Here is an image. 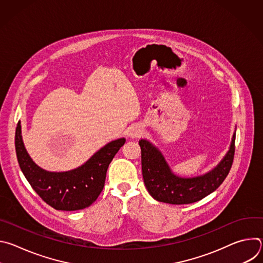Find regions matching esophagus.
<instances>
[{
    "label": "esophagus",
    "mask_w": 263,
    "mask_h": 263,
    "mask_svg": "<svg viewBox=\"0 0 263 263\" xmlns=\"http://www.w3.org/2000/svg\"><path fill=\"white\" fill-rule=\"evenodd\" d=\"M143 128L140 125H134L133 127L130 128L129 130V137L132 139L138 138L143 134Z\"/></svg>",
    "instance_id": "1"
}]
</instances>
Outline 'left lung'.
I'll list each match as a JSON object with an SVG mask.
<instances>
[{
  "instance_id": "obj_1",
  "label": "left lung",
  "mask_w": 263,
  "mask_h": 263,
  "mask_svg": "<svg viewBox=\"0 0 263 263\" xmlns=\"http://www.w3.org/2000/svg\"><path fill=\"white\" fill-rule=\"evenodd\" d=\"M141 170L148 194L156 201L182 205L198 202L213 193L228 176L235 152V132L228 152L211 171L196 177L174 174L164 156L152 142L140 139Z\"/></svg>"
}]
</instances>
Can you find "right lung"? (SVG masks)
<instances>
[{
    "mask_svg": "<svg viewBox=\"0 0 263 263\" xmlns=\"http://www.w3.org/2000/svg\"><path fill=\"white\" fill-rule=\"evenodd\" d=\"M126 139L112 140L85 163L66 172H49L37 165L25 147L21 122L15 130V151L20 167L35 193L56 210L73 211L89 207L100 196L110 162Z\"/></svg>",
    "mask_w": 263,
    "mask_h": 263,
    "instance_id": "1",
    "label": "right lung"
}]
</instances>
